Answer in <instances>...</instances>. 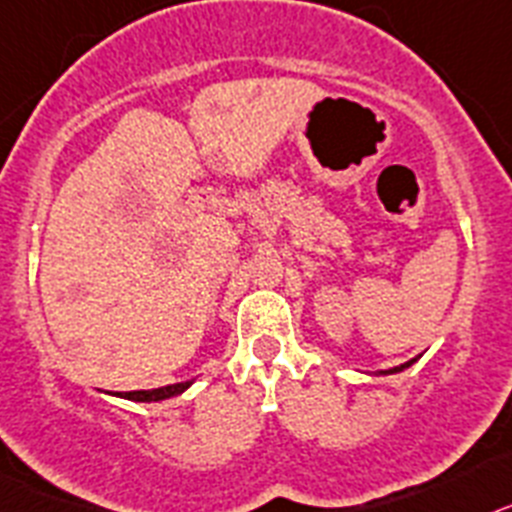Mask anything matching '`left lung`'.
Segmentation results:
<instances>
[{
  "mask_svg": "<svg viewBox=\"0 0 512 512\" xmlns=\"http://www.w3.org/2000/svg\"><path fill=\"white\" fill-rule=\"evenodd\" d=\"M415 361H417V358H415ZM415 361H407V363H402V366H397V368H389V371H381V373H399V371H404V368H410L412 363H415Z\"/></svg>",
  "mask_w": 512,
  "mask_h": 512,
  "instance_id": "obj_1",
  "label": "left lung"
}]
</instances>
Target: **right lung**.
<instances>
[{"mask_svg":"<svg viewBox=\"0 0 512 512\" xmlns=\"http://www.w3.org/2000/svg\"><path fill=\"white\" fill-rule=\"evenodd\" d=\"M188 386L190 381H185V384L159 386V389H149V391H118V397L133 399V402H162V399H170V397H177V394H182Z\"/></svg>","mask_w":512,"mask_h":512,"instance_id":"right-lung-1","label":"right lung"}]
</instances>
